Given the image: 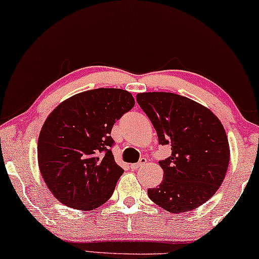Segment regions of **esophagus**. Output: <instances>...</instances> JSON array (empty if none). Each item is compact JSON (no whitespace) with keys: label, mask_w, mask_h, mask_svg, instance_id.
<instances>
[{"label":"esophagus","mask_w":259,"mask_h":259,"mask_svg":"<svg viewBox=\"0 0 259 259\" xmlns=\"http://www.w3.org/2000/svg\"><path fill=\"white\" fill-rule=\"evenodd\" d=\"M147 163V159L145 158V156H142V158L140 159V161L137 162V163H133L132 165V168H134V169H139V168H142L143 166H145Z\"/></svg>","instance_id":"34e87169"}]
</instances>
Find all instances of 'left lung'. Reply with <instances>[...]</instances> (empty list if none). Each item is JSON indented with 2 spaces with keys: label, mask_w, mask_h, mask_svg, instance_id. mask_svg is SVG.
Instances as JSON below:
<instances>
[{
  "label": "left lung",
  "mask_w": 259,
  "mask_h": 259,
  "mask_svg": "<svg viewBox=\"0 0 259 259\" xmlns=\"http://www.w3.org/2000/svg\"><path fill=\"white\" fill-rule=\"evenodd\" d=\"M136 100L155 127L159 145L171 146L160 160L163 181L148 189L152 201L169 212H184L209 201L230 163V146L220 119L201 104L166 92L139 93Z\"/></svg>",
  "instance_id": "left-lung-1"
}]
</instances>
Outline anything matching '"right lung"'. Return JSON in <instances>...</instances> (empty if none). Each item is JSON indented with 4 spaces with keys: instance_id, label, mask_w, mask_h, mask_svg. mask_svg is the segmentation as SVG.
<instances>
[{
    "instance_id": "right-lung-1",
    "label": "right lung",
    "mask_w": 259,
    "mask_h": 259,
    "mask_svg": "<svg viewBox=\"0 0 259 259\" xmlns=\"http://www.w3.org/2000/svg\"><path fill=\"white\" fill-rule=\"evenodd\" d=\"M134 105L129 92L98 88L64 100L49 114L38 139L39 169L64 205L92 210L112 196L124 169L111 152V130Z\"/></svg>"
}]
</instances>
